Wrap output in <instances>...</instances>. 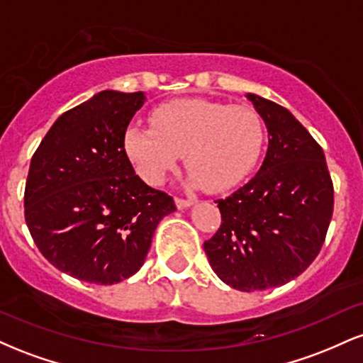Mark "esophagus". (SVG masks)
Wrapping results in <instances>:
<instances>
[{
    "mask_svg": "<svg viewBox=\"0 0 363 363\" xmlns=\"http://www.w3.org/2000/svg\"><path fill=\"white\" fill-rule=\"evenodd\" d=\"M194 201L193 199H182V198H176V206L179 210H184V208H189L193 206Z\"/></svg>",
    "mask_w": 363,
    "mask_h": 363,
    "instance_id": "34e87169",
    "label": "esophagus"
}]
</instances>
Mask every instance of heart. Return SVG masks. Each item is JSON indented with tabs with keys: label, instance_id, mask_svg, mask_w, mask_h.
I'll return each instance as SVG.
<instances>
[{
	"label": "heart",
	"instance_id": "b5f03b06",
	"mask_svg": "<svg viewBox=\"0 0 363 363\" xmlns=\"http://www.w3.org/2000/svg\"><path fill=\"white\" fill-rule=\"evenodd\" d=\"M264 126L245 106L184 99L153 112V126L131 124L124 133V152L136 174L160 186L186 152V184L220 193L244 181L259 160Z\"/></svg>",
	"mask_w": 363,
	"mask_h": 363
}]
</instances>
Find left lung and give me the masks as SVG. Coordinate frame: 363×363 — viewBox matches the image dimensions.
Returning <instances> with one entry per match:
<instances>
[{
    "instance_id": "left-lung-1",
    "label": "left lung",
    "mask_w": 363,
    "mask_h": 363,
    "mask_svg": "<svg viewBox=\"0 0 363 363\" xmlns=\"http://www.w3.org/2000/svg\"><path fill=\"white\" fill-rule=\"evenodd\" d=\"M264 121L268 150L247 184L218 199L222 225L206 240L211 269L240 291L274 289L306 272L333 216V182L323 148L277 102L245 94Z\"/></svg>"
}]
</instances>
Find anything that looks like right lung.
<instances>
[{
  "label": "right lung",
  "mask_w": 363,
  "mask_h": 363,
  "mask_svg": "<svg viewBox=\"0 0 363 363\" xmlns=\"http://www.w3.org/2000/svg\"><path fill=\"white\" fill-rule=\"evenodd\" d=\"M143 91L104 90L56 119L25 184V222L43 256L86 283L114 285L143 266L174 199L145 184L124 152Z\"/></svg>",
  "instance_id": "right-lung-1"
}]
</instances>
